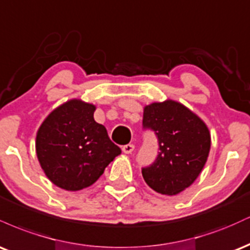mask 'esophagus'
Here are the masks:
<instances>
[{
	"label": "esophagus",
	"mask_w": 250,
	"mask_h": 250,
	"mask_svg": "<svg viewBox=\"0 0 250 250\" xmlns=\"http://www.w3.org/2000/svg\"><path fill=\"white\" fill-rule=\"evenodd\" d=\"M135 146L134 145H125L122 147V151L125 154H131L134 151Z\"/></svg>",
	"instance_id": "34e87169"
}]
</instances>
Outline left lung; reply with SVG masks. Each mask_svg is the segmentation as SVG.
Listing matches in <instances>:
<instances>
[{
  "instance_id": "obj_1",
  "label": "left lung",
  "mask_w": 250,
  "mask_h": 250,
  "mask_svg": "<svg viewBox=\"0 0 250 250\" xmlns=\"http://www.w3.org/2000/svg\"><path fill=\"white\" fill-rule=\"evenodd\" d=\"M143 127L155 131L160 147L155 162L142 169L146 183L162 195H176L190 187L210 150L207 125L182 103L166 100L146 105Z\"/></svg>"
}]
</instances>
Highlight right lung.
Returning a JSON list of instances; mask_svg holds the SVG:
<instances>
[{"instance_id": "right-lung-1", "label": "right lung", "mask_w": 250, "mask_h": 250, "mask_svg": "<svg viewBox=\"0 0 250 250\" xmlns=\"http://www.w3.org/2000/svg\"><path fill=\"white\" fill-rule=\"evenodd\" d=\"M96 107L73 99L54 109L36 134V155L45 176L64 190L95 183L121 154L104 125L94 120Z\"/></svg>"}]
</instances>
